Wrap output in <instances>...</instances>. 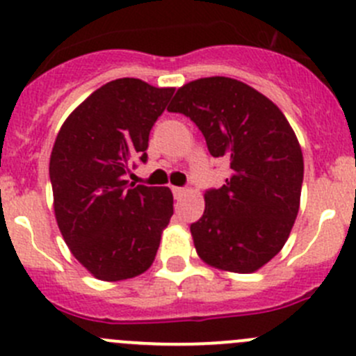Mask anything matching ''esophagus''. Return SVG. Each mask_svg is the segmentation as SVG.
I'll return each instance as SVG.
<instances>
[{
  "label": "esophagus",
  "instance_id": "obj_1",
  "mask_svg": "<svg viewBox=\"0 0 356 356\" xmlns=\"http://www.w3.org/2000/svg\"><path fill=\"white\" fill-rule=\"evenodd\" d=\"M172 194H175L176 199H180V197H184L185 194H187V188H184V187H172Z\"/></svg>",
  "mask_w": 356,
  "mask_h": 356
}]
</instances>
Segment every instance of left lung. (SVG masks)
Returning a JSON list of instances; mask_svg holds the SVG:
<instances>
[{
    "mask_svg": "<svg viewBox=\"0 0 356 356\" xmlns=\"http://www.w3.org/2000/svg\"><path fill=\"white\" fill-rule=\"evenodd\" d=\"M168 110L187 115L209 154L231 162L225 185L206 192L204 213L191 225L195 252L216 269L255 273L285 246L299 213L296 133L269 97L227 76L185 83Z\"/></svg>",
    "mask_w": 356,
    "mask_h": 356,
    "instance_id": "left-lung-1",
    "label": "left lung"
}]
</instances>
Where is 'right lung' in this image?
Segmentation results:
<instances>
[{"label": "right lung", "mask_w": 356, "mask_h": 356, "mask_svg": "<svg viewBox=\"0 0 356 356\" xmlns=\"http://www.w3.org/2000/svg\"><path fill=\"white\" fill-rule=\"evenodd\" d=\"M172 87L118 79L94 90L64 120L50 155L57 225L73 257L103 282L145 273L172 216L168 187L127 185Z\"/></svg>", "instance_id": "add662e5"}]
</instances>
